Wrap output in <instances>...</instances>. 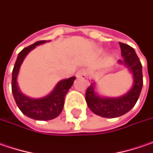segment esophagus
Here are the masks:
<instances>
[{"label": "esophagus", "instance_id": "obj_1", "mask_svg": "<svg viewBox=\"0 0 153 153\" xmlns=\"http://www.w3.org/2000/svg\"><path fill=\"white\" fill-rule=\"evenodd\" d=\"M76 76H77V78H82V79H85V78L87 77V72H86V70L84 69V68L79 69L76 73Z\"/></svg>", "mask_w": 153, "mask_h": 153}]
</instances>
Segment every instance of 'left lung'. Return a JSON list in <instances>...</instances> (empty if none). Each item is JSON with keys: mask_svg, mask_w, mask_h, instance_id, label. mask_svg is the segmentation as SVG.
Here are the masks:
<instances>
[{"mask_svg": "<svg viewBox=\"0 0 153 153\" xmlns=\"http://www.w3.org/2000/svg\"><path fill=\"white\" fill-rule=\"evenodd\" d=\"M119 44L123 59L119 60L118 64L127 67L132 74V87L120 97H103L97 93L96 82L92 80L85 92V101L90 110L97 116L105 118H116L128 113L135 105L142 89V65L135 50L128 44L123 43Z\"/></svg>", "mask_w": 153, "mask_h": 153, "instance_id": "left-lung-1", "label": "left lung"}]
</instances>
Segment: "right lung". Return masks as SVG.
I'll list each match as a JSON object with an SVG mask.
<instances>
[{
  "instance_id": "add662e5",
  "label": "right lung",
  "mask_w": 153,
  "mask_h": 153,
  "mask_svg": "<svg viewBox=\"0 0 153 153\" xmlns=\"http://www.w3.org/2000/svg\"><path fill=\"white\" fill-rule=\"evenodd\" d=\"M47 42L49 41H38L21 50L18 55L12 74V92L19 109L24 115L37 121L52 120L61 114L63 110L65 97L76 79L73 76L60 80L52 91L43 97L32 98L22 93L17 79L24 60L37 46Z\"/></svg>"
}]
</instances>
